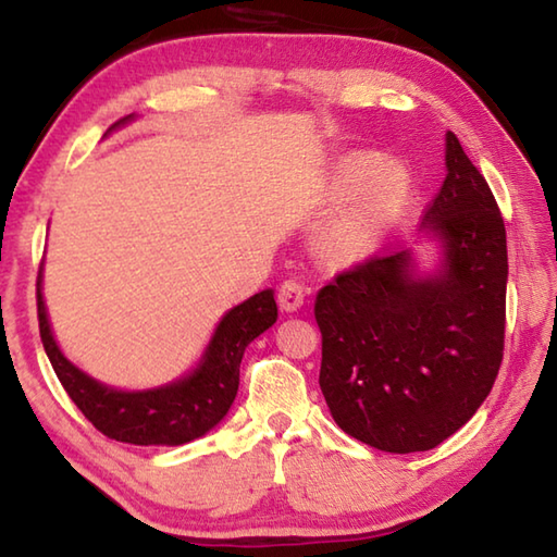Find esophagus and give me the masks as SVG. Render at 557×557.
<instances>
[{"mask_svg": "<svg viewBox=\"0 0 557 557\" xmlns=\"http://www.w3.org/2000/svg\"><path fill=\"white\" fill-rule=\"evenodd\" d=\"M304 297H307V289H304L299 282L287 280V282H282V285H280L277 301H280V307L285 309V311L292 313V311L301 309L304 307Z\"/></svg>", "mask_w": 557, "mask_h": 557, "instance_id": "esophagus-1", "label": "esophagus"}]
</instances>
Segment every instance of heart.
Masks as SVG:
<instances>
[{
    "label": "heart",
    "instance_id": "heart-1",
    "mask_svg": "<svg viewBox=\"0 0 557 557\" xmlns=\"http://www.w3.org/2000/svg\"><path fill=\"white\" fill-rule=\"evenodd\" d=\"M412 181L398 161L350 154L341 161L331 185L335 200L352 198L319 238V253L331 265L362 263L394 232L410 202Z\"/></svg>",
    "mask_w": 557,
    "mask_h": 557
}]
</instances>
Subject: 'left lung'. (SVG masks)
Here are the masks:
<instances>
[{"label":"left lung","mask_w":557,"mask_h":557,"mask_svg":"<svg viewBox=\"0 0 557 557\" xmlns=\"http://www.w3.org/2000/svg\"><path fill=\"white\" fill-rule=\"evenodd\" d=\"M422 220L437 263L372 258L315 297L319 384L337 428L391 454L428 451L483 406L503 362L507 234L493 190L454 133Z\"/></svg>","instance_id":"8db88e82"}]
</instances>
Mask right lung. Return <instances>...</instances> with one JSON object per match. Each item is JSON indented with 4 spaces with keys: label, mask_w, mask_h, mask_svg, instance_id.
Returning a JSON list of instances; mask_svg holds the SVG:
<instances>
[{
    "label": "right lung",
    "mask_w": 557,
    "mask_h": 557,
    "mask_svg": "<svg viewBox=\"0 0 557 557\" xmlns=\"http://www.w3.org/2000/svg\"><path fill=\"white\" fill-rule=\"evenodd\" d=\"M133 120L135 113L117 120L108 133ZM275 321V292H258L222 315L198 364L188 374L154 388L125 391L89 376L64 357L42 301V265L38 272L40 341L54 374L98 432L125 444L181 446L214 430L236 398L246 347Z\"/></svg>",
    "instance_id": "add662e5"
}]
</instances>
